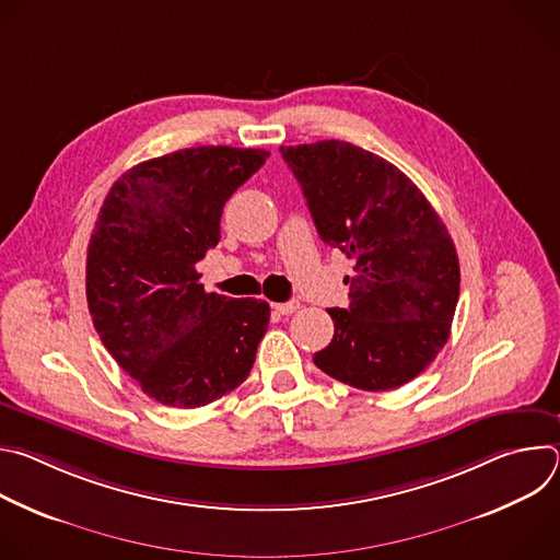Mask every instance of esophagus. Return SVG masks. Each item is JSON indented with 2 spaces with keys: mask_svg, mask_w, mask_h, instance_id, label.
<instances>
[{
  "mask_svg": "<svg viewBox=\"0 0 560 560\" xmlns=\"http://www.w3.org/2000/svg\"><path fill=\"white\" fill-rule=\"evenodd\" d=\"M296 307H299V301H285V303H277V305H275V310H277L279 314H292Z\"/></svg>",
  "mask_w": 560,
  "mask_h": 560,
  "instance_id": "1",
  "label": "esophagus"
}]
</instances>
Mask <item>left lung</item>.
I'll list each match as a JSON object with an SVG mask.
<instances>
[{
    "label": "left lung",
    "mask_w": 560,
    "mask_h": 560,
    "mask_svg": "<svg viewBox=\"0 0 560 560\" xmlns=\"http://www.w3.org/2000/svg\"><path fill=\"white\" fill-rule=\"evenodd\" d=\"M316 232L352 261L350 305L330 307L335 337L312 357L368 392L401 387L447 343L460 270L445 223L383 156L339 139L281 145Z\"/></svg>",
    "instance_id": "left-lung-1"
}]
</instances>
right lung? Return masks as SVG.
<instances>
[{
  "instance_id": "1",
  "label": "right lung",
  "mask_w": 560,
  "mask_h": 560,
  "mask_svg": "<svg viewBox=\"0 0 560 560\" xmlns=\"http://www.w3.org/2000/svg\"><path fill=\"white\" fill-rule=\"evenodd\" d=\"M270 152L199 145L124 173L100 210L86 259L93 326L156 404L201 408L242 385L270 305L206 292L197 264L221 238V212Z\"/></svg>"
}]
</instances>
